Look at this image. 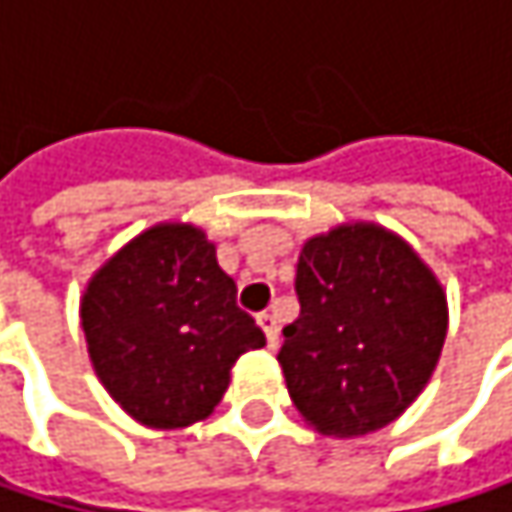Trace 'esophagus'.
I'll return each mask as SVG.
<instances>
[{"mask_svg": "<svg viewBox=\"0 0 512 512\" xmlns=\"http://www.w3.org/2000/svg\"><path fill=\"white\" fill-rule=\"evenodd\" d=\"M257 323H260V329H263V335H266L269 350H275V347H278V323H275V314L263 311V314H257Z\"/></svg>", "mask_w": 512, "mask_h": 512, "instance_id": "esophagus-1", "label": "esophagus"}]
</instances>
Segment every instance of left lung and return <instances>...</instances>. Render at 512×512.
<instances>
[{
	"mask_svg": "<svg viewBox=\"0 0 512 512\" xmlns=\"http://www.w3.org/2000/svg\"><path fill=\"white\" fill-rule=\"evenodd\" d=\"M299 317L278 364L299 415L353 439L391 424L427 385L448 332L439 281L400 237L344 225L302 246Z\"/></svg>",
	"mask_w": 512,
	"mask_h": 512,
	"instance_id": "left-lung-1",
	"label": "left lung"
}]
</instances>
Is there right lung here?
<instances>
[{
	"label": "right lung",
	"mask_w": 512,
	"mask_h": 512,
	"mask_svg": "<svg viewBox=\"0 0 512 512\" xmlns=\"http://www.w3.org/2000/svg\"><path fill=\"white\" fill-rule=\"evenodd\" d=\"M82 329L106 391L159 430L207 418L234 361L266 344L189 225H156L112 257L85 290Z\"/></svg>",
	"instance_id": "1"
}]
</instances>
